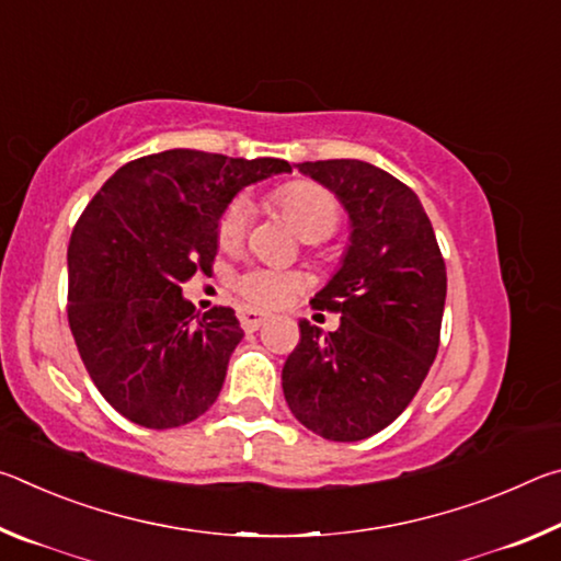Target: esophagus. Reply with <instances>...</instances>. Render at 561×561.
<instances>
[{
    "label": "esophagus",
    "instance_id": "esophagus-1",
    "mask_svg": "<svg viewBox=\"0 0 561 561\" xmlns=\"http://www.w3.org/2000/svg\"><path fill=\"white\" fill-rule=\"evenodd\" d=\"M264 321H267V314H262L257 309H242L240 311V324L244 331H257Z\"/></svg>",
    "mask_w": 561,
    "mask_h": 561
}]
</instances>
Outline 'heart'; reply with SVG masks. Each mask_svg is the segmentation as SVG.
I'll use <instances>...</instances> for the list:
<instances>
[{"mask_svg": "<svg viewBox=\"0 0 561 561\" xmlns=\"http://www.w3.org/2000/svg\"><path fill=\"white\" fill-rule=\"evenodd\" d=\"M272 205L282 213L304 242H321L336 230L341 220V210L336 197L314 183H289L272 195ZM250 201L237 197L220 217L217 227V240L225 250H234L244 240L247 225H250ZM240 297H244L254 307L274 309L287 304L301 287V277L294 272L264 270L254 267L240 274L234 282Z\"/></svg>", "mask_w": 561, "mask_h": 561, "instance_id": "heart-1", "label": "heart"}]
</instances>
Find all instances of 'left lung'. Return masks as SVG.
I'll list each match as a JSON object with an SVG mask.
<instances>
[{"mask_svg":"<svg viewBox=\"0 0 561 561\" xmlns=\"http://www.w3.org/2000/svg\"><path fill=\"white\" fill-rule=\"evenodd\" d=\"M348 215L341 267L311 307L339 311L336 331L299 321L301 339L282 368L289 411L327 440L383 431L428 376L440 341L445 262L421 201L364 160L297 163Z\"/></svg>","mask_w":561,"mask_h":561,"instance_id":"8db88e82","label":"left lung"}]
</instances>
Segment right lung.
<instances>
[{"label": "right lung", "instance_id": "obj_1", "mask_svg": "<svg viewBox=\"0 0 561 561\" xmlns=\"http://www.w3.org/2000/svg\"><path fill=\"white\" fill-rule=\"evenodd\" d=\"M287 160L173 148L108 178L69 242V327L89 376L128 421L165 431L222 391L244 331L234 311H195L180 284L217 254L220 217L242 187Z\"/></svg>", "mask_w": 561, "mask_h": 561}]
</instances>
